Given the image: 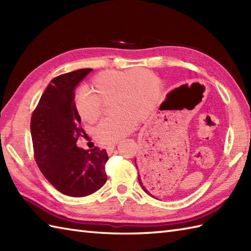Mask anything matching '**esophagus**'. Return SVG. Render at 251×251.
Instances as JSON below:
<instances>
[{
  "mask_svg": "<svg viewBox=\"0 0 251 251\" xmlns=\"http://www.w3.org/2000/svg\"><path fill=\"white\" fill-rule=\"evenodd\" d=\"M114 148H115V143H111V145H108V146L105 147V150H106V152L110 154V153L113 152Z\"/></svg>",
  "mask_w": 251,
  "mask_h": 251,
  "instance_id": "34e87169",
  "label": "esophagus"
}]
</instances>
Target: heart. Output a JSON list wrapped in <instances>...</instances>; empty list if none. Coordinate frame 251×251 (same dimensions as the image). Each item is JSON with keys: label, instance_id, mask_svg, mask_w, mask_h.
<instances>
[{"label": "heart", "instance_id": "obj_1", "mask_svg": "<svg viewBox=\"0 0 251 251\" xmlns=\"http://www.w3.org/2000/svg\"><path fill=\"white\" fill-rule=\"evenodd\" d=\"M90 89H79L74 106L87 123L99 119L102 101L110 98L113 114L105 117L95 128L94 136L101 143H114L134 129L138 120L143 121L155 108L159 96L158 77L146 68L132 70H108L98 73Z\"/></svg>", "mask_w": 251, "mask_h": 251}]
</instances>
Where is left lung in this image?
<instances>
[{
    "instance_id": "8db88e82",
    "label": "left lung",
    "mask_w": 251,
    "mask_h": 251,
    "mask_svg": "<svg viewBox=\"0 0 251 251\" xmlns=\"http://www.w3.org/2000/svg\"><path fill=\"white\" fill-rule=\"evenodd\" d=\"M135 163H136V159H135ZM138 181H139V183L141 185L142 190L146 192L147 194L151 195V196H156V194L154 193V192L156 191V186L155 185H152V183L149 181L148 178H146L145 176H142V177H140V176H138Z\"/></svg>"
}]
</instances>
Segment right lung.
Segmentation results:
<instances>
[{"label": "right lung", "mask_w": 251, "mask_h": 251, "mask_svg": "<svg viewBox=\"0 0 251 251\" xmlns=\"http://www.w3.org/2000/svg\"><path fill=\"white\" fill-rule=\"evenodd\" d=\"M90 71L79 69L52 78L30 124L37 166L56 190L73 197L92 194L106 181V151L76 146L84 130L74 106V89Z\"/></svg>", "instance_id": "add662e5"}]
</instances>
